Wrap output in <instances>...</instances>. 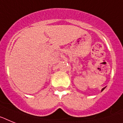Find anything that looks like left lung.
<instances>
[{"mask_svg":"<svg viewBox=\"0 0 123 123\" xmlns=\"http://www.w3.org/2000/svg\"><path fill=\"white\" fill-rule=\"evenodd\" d=\"M105 87H104V88H102V90H101V92H102V91L104 90L105 89Z\"/></svg>","mask_w":123,"mask_h":123,"instance_id":"obj_1","label":"left lung"}]
</instances>
